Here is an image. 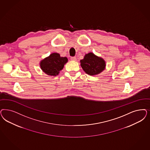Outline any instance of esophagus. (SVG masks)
<instances>
[{
	"label": "esophagus",
	"mask_w": 150,
	"mask_h": 150,
	"mask_svg": "<svg viewBox=\"0 0 150 150\" xmlns=\"http://www.w3.org/2000/svg\"><path fill=\"white\" fill-rule=\"evenodd\" d=\"M71 59L72 60V61H76L77 60V58L75 57H71Z\"/></svg>",
	"instance_id": "1"
}]
</instances>
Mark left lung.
Returning <instances> with one entry per match:
<instances>
[{
  "instance_id": "1",
  "label": "left lung",
  "mask_w": 150,
  "mask_h": 150,
  "mask_svg": "<svg viewBox=\"0 0 150 150\" xmlns=\"http://www.w3.org/2000/svg\"><path fill=\"white\" fill-rule=\"evenodd\" d=\"M84 71L90 76H95L102 72L105 68V61L92 52L86 54L80 61Z\"/></svg>"
}]
</instances>
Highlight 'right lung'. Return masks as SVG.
I'll list each match as a JSON object with an SVG mask.
<instances>
[{"instance_id":"add662e5","label":"right lung","mask_w":150,"mask_h":150,"mask_svg":"<svg viewBox=\"0 0 150 150\" xmlns=\"http://www.w3.org/2000/svg\"><path fill=\"white\" fill-rule=\"evenodd\" d=\"M68 62L66 57H61L58 53H51L48 57L44 58L40 63L41 69L46 74L56 76L63 68L64 65Z\"/></svg>"}]
</instances>
